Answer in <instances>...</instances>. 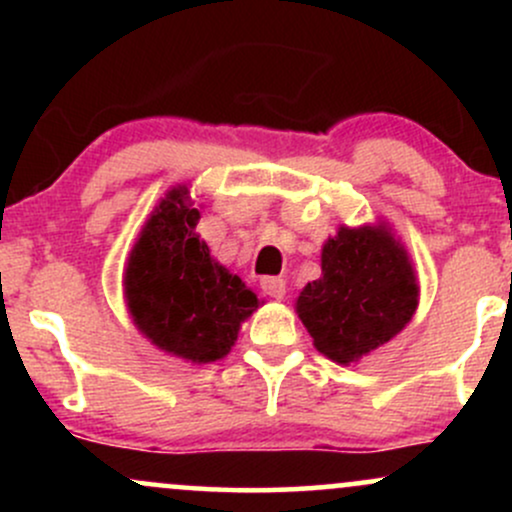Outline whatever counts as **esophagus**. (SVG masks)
<instances>
[{"mask_svg":"<svg viewBox=\"0 0 512 512\" xmlns=\"http://www.w3.org/2000/svg\"><path fill=\"white\" fill-rule=\"evenodd\" d=\"M260 289L264 296L281 301V298L286 296V281L281 279V276H264V279L260 281Z\"/></svg>","mask_w":512,"mask_h":512,"instance_id":"obj_1","label":"esophagus"}]
</instances>
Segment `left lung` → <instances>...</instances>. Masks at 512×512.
<instances>
[{
    "label": "left lung",
    "instance_id": "left-lung-1",
    "mask_svg": "<svg viewBox=\"0 0 512 512\" xmlns=\"http://www.w3.org/2000/svg\"><path fill=\"white\" fill-rule=\"evenodd\" d=\"M419 303L407 252L380 228H339L322 248V276L298 296L296 310L320 354L354 363L390 342Z\"/></svg>",
    "mask_w": 512,
    "mask_h": 512
}]
</instances>
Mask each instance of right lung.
I'll use <instances>...</instances> for the list:
<instances>
[{"instance_id": "right-lung-1", "label": "right lung", "mask_w": 512, "mask_h": 512, "mask_svg": "<svg viewBox=\"0 0 512 512\" xmlns=\"http://www.w3.org/2000/svg\"><path fill=\"white\" fill-rule=\"evenodd\" d=\"M185 190L158 204L127 262L129 313L158 349L192 363H211L236 344L240 322L260 305L236 274L209 257L192 228Z\"/></svg>"}]
</instances>
